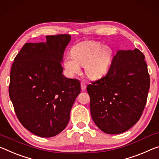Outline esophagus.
<instances>
[{
    "instance_id": "1",
    "label": "esophagus",
    "mask_w": 159,
    "mask_h": 159,
    "mask_svg": "<svg viewBox=\"0 0 159 159\" xmlns=\"http://www.w3.org/2000/svg\"><path fill=\"white\" fill-rule=\"evenodd\" d=\"M80 85H81V89L83 90H85V89H86V84H85V82L84 81V80H82L80 82Z\"/></svg>"
}]
</instances>
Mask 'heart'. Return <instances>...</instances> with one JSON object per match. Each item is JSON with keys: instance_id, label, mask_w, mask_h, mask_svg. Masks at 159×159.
<instances>
[{"instance_id": "heart-1", "label": "heart", "mask_w": 159, "mask_h": 159, "mask_svg": "<svg viewBox=\"0 0 159 159\" xmlns=\"http://www.w3.org/2000/svg\"><path fill=\"white\" fill-rule=\"evenodd\" d=\"M70 55L64 61V69L70 75L79 74L80 66H84L90 77L98 79L106 74L111 64V49L94 41L75 44L70 50Z\"/></svg>"}]
</instances>
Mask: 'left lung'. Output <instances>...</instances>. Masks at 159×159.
I'll list each match as a JSON object with an SVG mask.
<instances>
[{
  "instance_id": "1",
  "label": "left lung",
  "mask_w": 159,
  "mask_h": 159,
  "mask_svg": "<svg viewBox=\"0 0 159 159\" xmlns=\"http://www.w3.org/2000/svg\"><path fill=\"white\" fill-rule=\"evenodd\" d=\"M144 58L138 49L118 51L107 74L88 85L92 119L105 133L125 132L140 119L150 87Z\"/></svg>"
}]
</instances>
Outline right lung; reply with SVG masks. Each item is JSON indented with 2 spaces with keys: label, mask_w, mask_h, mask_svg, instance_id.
<instances>
[{
  "label": "right lung",
  "mask_w": 159,
  "mask_h": 159,
  "mask_svg": "<svg viewBox=\"0 0 159 159\" xmlns=\"http://www.w3.org/2000/svg\"><path fill=\"white\" fill-rule=\"evenodd\" d=\"M46 38V43H25L17 54L9 95L17 119L27 129L39 137H52L66 127L80 84L62 74L61 62L70 35Z\"/></svg>",
  "instance_id": "add662e5"
}]
</instances>
